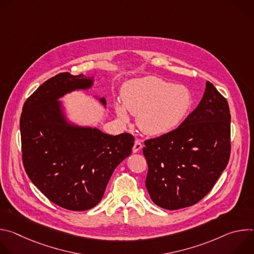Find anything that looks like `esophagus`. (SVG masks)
I'll use <instances>...</instances> for the list:
<instances>
[{"mask_svg":"<svg viewBox=\"0 0 254 254\" xmlns=\"http://www.w3.org/2000/svg\"><path fill=\"white\" fill-rule=\"evenodd\" d=\"M141 148H142V143L139 140H135L133 147H132V152L133 153H137L138 151L141 150Z\"/></svg>","mask_w":254,"mask_h":254,"instance_id":"34e87169","label":"esophagus"}]
</instances>
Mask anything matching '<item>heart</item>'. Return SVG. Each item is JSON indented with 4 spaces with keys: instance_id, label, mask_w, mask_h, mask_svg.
<instances>
[{
    "instance_id": "b5f03b06",
    "label": "heart",
    "mask_w": 254,
    "mask_h": 254,
    "mask_svg": "<svg viewBox=\"0 0 254 254\" xmlns=\"http://www.w3.org/2000/svg\"><path fill=\"white\" fill-rule=\"evenodd\" d=\"M122 98L123 103H116L119 119L127 123V111L136 115L139 129L151 135L165 134L176 128L192 106V95L188 88L158 77L129 81L122 91Z\"/></svg>"
}]
</instances>
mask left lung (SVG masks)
Listing matches in <instances>:
<instances>
[{"label": "left lung", "instance_id": "8db88e82", "mask_svg": "<svg viewBox=\"0 0 254 254\" xmlns=\"http://www.w3.org/2000/svg\"><path fill=\"white\" fill-rule=\"evenodd\" d=\"M230 120L226 98L207 81L203 98L182 124L144 140L146 187L156 205L189 207L211 191L230 158Z\"/></svg>", "mask_w": 254, "mask_h": 254}]
</instances>
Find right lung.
<instances>
[{
    "instance_id": "obj_1",
    "label": "right lung",
    "mask_w": 254,
    "mask_h": 254,
    "mask_svg": "<svg viewBox=\"0 0 254 254\" xmlns=\"http://www.w3.org/2000/svg\"><path fill=\"white\" fill-rule=\"evenodd\" d=\"M92 84L93 77L59 73L27 98L20 119L22 160L28 177L51 202L72 211H85L100 202L134 140L127 132L111 135L66 121L58 99ZM99 101L106 105L104 97Z\"/></svg>"
}]
</instances>
